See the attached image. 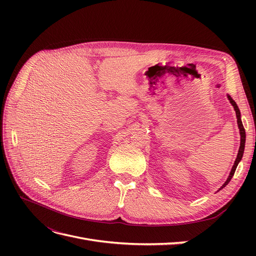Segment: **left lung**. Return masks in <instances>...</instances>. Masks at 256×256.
I'll use <instances>...</instances> for the list:
<instances>
[{
    "instance_id": "1",
    "label": "left lung",
    "mask_w": 256,
    "mask_h": 256,
    "mask_svg": "<svg viewBox=\"0 0 256 256\" xmlns=\"http://www.w3.org/2000/svg\"><path fill=\"white\" fill-rule=\"evenodd\" d=\"M253 112H254V109H253Z\"/></svg>"
}]
</instances>
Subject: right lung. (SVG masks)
Listing matches in <instances>:
<instances>
[{"mask_svg":"<svg viewBox=\"0 0 256 256\" xmlns=\"http://www.w3.org/2000/svg\"><path fill=\"white\" fill-rule=\"evenodd\" d=\"M228 100H230V104L234 106V110H235V112H236L237 125H238V129H239V134H240V146H239V150H238V154H237L236 160H235V162H234V166H233V168H232V170H230V175H228V180H226V182H224V184H222V187H221L218 191H220L221 189H223L224 187H226V184L230 182V180H232V177H233V175H234V173H235V171H236V168H237L239 162L242 161V156H244V145H246V131H244V125H242V115H240V111H239V109H238V106H237L236 102H234L233 99L230 98V95H228Z\"/></svg>","mask_w":256,"mask_h":256,"instance_id":"obj_1","label":"right lung"}]
</instances>
